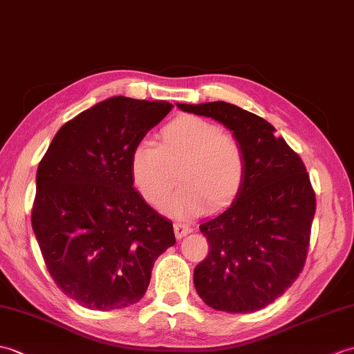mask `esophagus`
Wrapping results in <instances>:
<instances>
[{
    "label": "esophagus",
    "mask_w": 354,
    "mask_h": 354,
    "mask_svg": "<svg viewBox=\"0 0 354 354\" xmlns=\"http://www.w3.org/2000/svg\"><path fill=\"white\" fill-rule=\"evenodd\" d=\"M173 230H175L176 239H183V237H185L187 234H190V232H192V228L189 227V225L181 223V222H176L175 225H173Z\"/></svg>",
    "instance_id": "esophagus-1"
}]
</instances>
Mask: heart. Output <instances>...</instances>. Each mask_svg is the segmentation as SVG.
I'll return each mask as SVG.
<instances>
[{
	"label": "heart",
	"instance_id": "obj_1",
	"mask_svg": "<svg viewBox=\"0 0 354 354\" xmlns=\"http://www.w3.org/2000/svg\"><path fill=\"white\" fill-rule=\"evenodd\" d=\"M175 171L182 189L169 198ZM129 173L150 205H162V212L176 219H190L209 207L217 212L232 204L245 184L246 153L239 138L222 132L219 124L181 115L162 127L158 146L135 145Z\"/></svg>",
	"mask_w": 354,
	"mask_h": 354
}]
</instances>
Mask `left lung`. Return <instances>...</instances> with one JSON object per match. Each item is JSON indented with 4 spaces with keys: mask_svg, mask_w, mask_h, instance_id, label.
<instances>
[{
    "mask_svg": "<svg viewBox=\"0 0 354 354\" xmlns=\"http://www.w3.org/2000/svg\"><path fill=\"white\" fill-rule=\"evenodd\" d=\"M176 106L222 123L246 153V178L237 198L199 225L209 252L194 268V288L214 310H260L303 270L317 207L310 178L301 158L265 118L227 102Z\"/></svg>",
    "mask_w": 354,
    "mask_h": 354,
    "instance_id": "left-lung-1",
    "label": "left lung"
}]
</instances>
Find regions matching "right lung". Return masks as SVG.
I'll return each instance as SVG.
<instances>
[{
  "label": "right lung",
  "instance_id": "obj_1",
  "mask_svg": "<svg viewBox=\"0 0 354 354\" xmlns=\"http://www.w3.org/2000/svg\"><path fill=\"white\" fill-rule=\"evenodd\" d=\"M171 108L111 97L66 122L37 167L33 232L59 289L88 309L138 303L155 260L176 242L129 173L132 149Z\"/></svg>",
  "mask_w": 354,
  "mask_h": 354
}]
</instances>
